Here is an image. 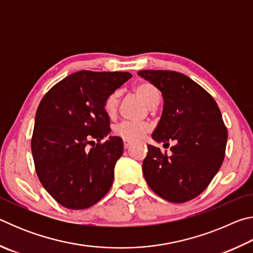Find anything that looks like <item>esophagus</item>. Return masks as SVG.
Listing matches in <instances>:
<instances>
[{"label":"esophagus","instance_id":"esophagus-1","mask_svg":"<svg viewBox=\"0 0 253 253\" xmlns=\"http://www.w3.org/2000/svg\"><path fill=\"white\" fill-rule=\"evenodd\" d=\"M131 144H132V142H130V140H128V139H124V147H125V149H128V148H129Z\"/></svg>","mask_w":253,"mask_h":253}]
</instances>
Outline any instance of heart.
<instances>
[{
	"instance_id": "1",
	"label": "heart",
	"mask_w": 253,
	"mask_h": 253,
	"mask_svg": "<svg viewBox=\"0 0 253 253\" xmlns=\"http://www.w3.org/2000/svg\"><path fill=\"white\" fill-rule=\"evenodd\" d=\"M137 95H139L143 98L144 101L147 105L153 106L160 100V90H158L155 84L148 81H142L138 83L134 88ZM118 99H119V92L114 91L113 93L106 98L104 109L108 116L113 117L117 111L118 106ZM151 129V126L147 123L143 122H122L117 124L114 127L115 135L122 137L124 139L128 140H138L142 137L147 134Z\"/></svg>"
}]
</instances>
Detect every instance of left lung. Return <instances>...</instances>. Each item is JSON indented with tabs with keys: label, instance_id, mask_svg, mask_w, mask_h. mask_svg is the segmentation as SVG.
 I'll use <instances>...</instances> for the list:
<instances>
[{
	"label": "left lung",
	"instance_id": "obj_1",
	"mask_svg": "<svg viewBox=\"0 0 253 253\" xmlns=\"http://www.w3.org/2000/svg\"><path fill=\"white\" fill-rule=\"evenodd\" d=\"M138 75L155 84L164 99L153 138L175 142L169 156L147 145L144 177L162 199L187 202L209 186L223 163L228 129L221 111L213 97L185 75L169 70H140Z\"/></svg>",
	"mask_w": 253,
	"mask_h": 253
}]
</instances>
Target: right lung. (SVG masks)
<instances>
[{
	"instance_id": "1",
	"label": "right lung",
	"mask_w": 253,
	"mask_h": 253,
	"mask_svg": "<svg viewBox=\"0 0 253 253\" xmlns=\"http://www.w3.org/2000/svg\"><path fill=\"white\" fill-rule=\"evenodd\" d=\"M130 78L129 72L81 70L55 84L40 101L31 139L34 166L46 192L62 207L90 208L113 185L124 145L116 136L101 142L110 132L104 104Z\"/></svg>"
}]
</instances>
